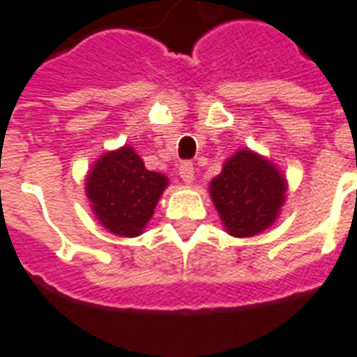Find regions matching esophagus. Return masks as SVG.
Wrapping results in <instances>:
<instances>
[{"mask_svg": "<svg viewBox=\"0 0 357 357\" xmlns=\"http://www.w3.org/2000/svg\"><path fill=\"white\" fill-rule=\"evenodd\" d=\"M178 175H181L182 182L192 184V182H194V178H196V169H194V163H190V161H184V163H181V167H178Z\"/></svg>", "mask_w": 357, "mask_h": 357, "instance_id": "1", "label": "esophagus"}]
</instances>
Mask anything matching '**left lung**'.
<instances>
[{
    "label": "left lung",
    "mask_w": 357,
    "mask_h": 357,
    "mask_svg": "<svg viewBox=\"0 0 357 357\" xmlns=\"http://www.w3.org/2000/svg\"><path fill=\"white\" fill-rule=\"evenodd\" d=\"M209 192L226 232L251 238L275 222L287 181L272 161L243 148L226 160L220 175L211 181Z\"/></svg>",
    "instance_id": "left-lung-1"
}]
</instances>
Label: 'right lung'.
Returning a JSON list of instances; mask_svg holds the SVG:
<instances>
[{
    "label": "right lung",
    "instance_id": "obj_1",
    "mask_svg": "<svg viewBox=\"0 0 357 357\" xmlns=\"http://www.w3.org/2000/svg\"><path fill=\"white\" fill-rule=\"evenodd\" d=\"M167 176L144 167L131 146L106 152L85 178V194L100 225L116 236H140L152 218Z\"/></svg>",
    "mask_w": 357,
    "mask_h": 357
}]
</instances>
